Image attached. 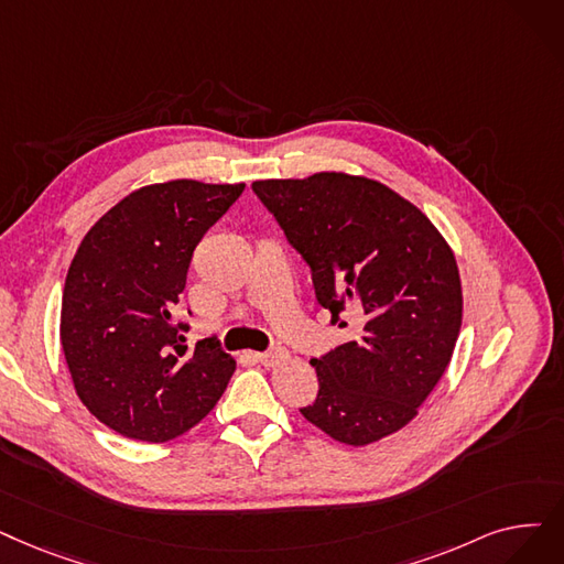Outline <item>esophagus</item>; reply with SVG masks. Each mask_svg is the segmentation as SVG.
I'll return each instance as SVG.
<instances>
[{
  "mask_svg": "<svg viewBox=\"0 0 564 564\" xmlns=\"http://www.w3.org/2000/svg\"><path fill=\"white\" fill-rule=\"evenodd\" d=\"M288 359V352L283 348H274V350H267V352H258V361L262 366H276L281 361Z\"/></svg>",
  "mask_w": 564,
  "mask_h": 564,
  "instance_id": "1",
  "label": "esophagus"
}]
</instances>
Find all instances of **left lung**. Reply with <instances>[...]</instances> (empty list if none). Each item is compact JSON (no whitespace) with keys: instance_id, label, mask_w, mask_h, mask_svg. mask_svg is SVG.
<instances>
[{"instance_id":"8db88e82","label":"left lung","mask_w":564,"mask_h":564,"mask_svg":"<svg viewBox=\"0 0 564 564\" xmlns=\"http://www.w3.org/2000/svg\"><path fill=\"white\" fill-rule=\"evenodd\" d=\"M253 191L308 262L317 304L357 336L315 366L304 417L343 445L401 431L447 371L463 290L447 239L389 186L348 173L258 180Z\"/></svg>"}]
</instances>
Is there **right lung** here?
Here are the masks:
<instances>
[{"label": "right lung", "instance_id": "obj_1", "mask_svg": "<svg viewBox=\"0 0 564 564\" xmlns=\"http://www.w3.org/2000/svg\"><path fill=\"white\" fill-rule=\"evenodd\" d=\"M243 184L170 180L108 209L70 260L59 338L78 399L115 433L165 443L214 410L235 359L212 338L184 346L175 306L193 249Z\"/></svg>", "mask_w": 564, "mask_h": 564}]
</instances>
